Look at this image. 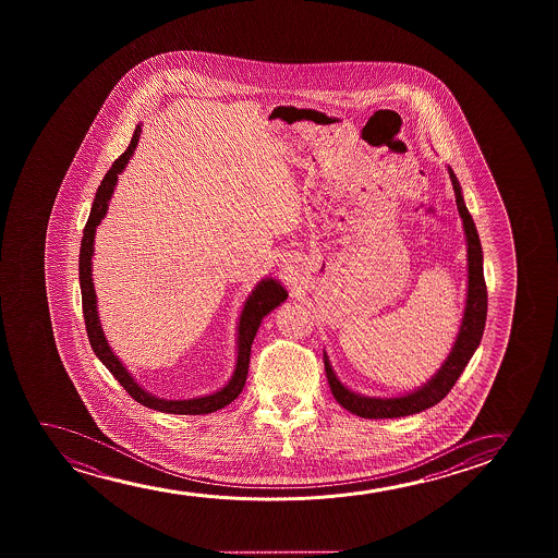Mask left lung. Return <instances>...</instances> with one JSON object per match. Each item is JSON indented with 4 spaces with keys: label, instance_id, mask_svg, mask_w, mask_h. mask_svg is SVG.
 I'll use <instances>...</instances> for the list:
<instances>
[{
    "label": "left lung",
    "instance_id": "left-lung-1",
    "mask_svg": "<svg viewBox=\"0 0 558 558\" xmlns=\"http://www.w3.org/2000/svg\"><path fill=\"white\" fill-rule=\"evenodd\" d=\"M450 171L451 184L456 192V202H458L459 215L463 221L466 236V265H469V286H466V303L461 328H459L458 339L451 347L450 356L446 359L442 367L436 372L430 381L425 383L423 387L413 390L410 395L397 398H372L362 397L352 390L347 389L343 383L337 379L331 364H329L328 354L324 352V367L328 375L329 389L339 404L344 410L364 417V420H390V417H404L413 413L423 412L430 405L438 404L451 387L456 385L459 375L463 374L469 360L474 351L481 344L484 326H486V314H488V291L484 282V268H482V245L476 227H474L473 217L469 214L465 206V199L461 194L458 177Z\"/></svg>",
    "mask_w": 558,
    "mask_h": 558
}]
</instances>
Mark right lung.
<instances>
[{
	"label": "right lung",
	"mask_w": 558,
	"mask_h": 558,
	"mask_svg": "<svg viewBox=\"0 0 558 558\" xmlns=\"http://www.w3.org/2000/svg\"><path fill=\"white\" fill-rule=\"evenodd\" d=\"M138 138H141V125L135 128V133L131 137V143L125 153L112 163V168L108 169L107 175L100 181L95 199H93L92 214L87 219L84 229V238H82V247H80V288H82V305H84L85 329L92 349L100 362L110 369V374L114 375L118 383L123 389L130 392L131 398H135L138 404L153 408L156 412L177 413V415H204V413L217 412L225 405H229L234 398L242 392L250 369V354H252V343L255 333L259 329L260 320L267 316L270 311H275L288 298V291L283 290L280 283L272 278L260 280L252 295L245 301L242 314H240V324H238V359L234 374L230 377V381L217 390L214 395L207 397L189 398V400H166V398L153 397L150 392H146L138 385L130 372L123 367L120 359L116 356L107 337L100 328L99 313H97V295L93 288L92 278V257L93 242H95V230L99 227L100 221L105 219L108 211V202L114 194L118 175L122 173L131 156L137 148Z\"/></svg>",
	"instance_id": "1"
}]
</instances>
